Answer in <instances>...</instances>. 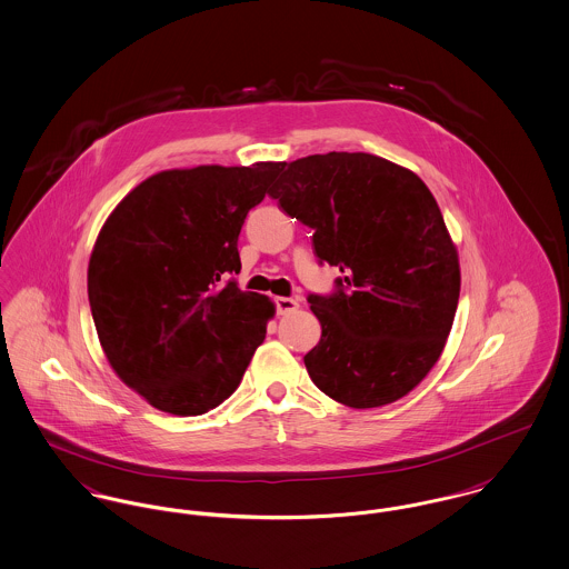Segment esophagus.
<instances>
[{"instance_id":"1","label":"esophagus","mask_w":569,"mask_h":569,"mask_svg":"<svg viewBox=\"0 0 569 569\" xmlns=\"http://www.w3.org/2000/svg\"><path fill=\"white\" fill-rule=\"evenodd\" d=\"M274 307H277V313H279V316H286V313L299 309V301L288 299V297H277V299H274Z\"/></svg>"}]
</instances>
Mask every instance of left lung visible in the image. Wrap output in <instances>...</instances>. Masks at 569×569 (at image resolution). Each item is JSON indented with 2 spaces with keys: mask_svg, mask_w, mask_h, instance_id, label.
Masks as SVG:
<instances>
[{
  "mask_svg": "<svg viewBox=\"0 0 569 569\" xmlns=\"http://www.w3.org/2000/svg\"><path fill=\"white\" fill-rule=\"evenodd\" d=\"M283 167L268 194L313 229L320 263L345 272L333 295L307 297L322 327L307 372L352 409L390 405L438 363L459 303V256L438 201L416 173L370 153Z\"/></svg>",
  "mask_w": 569,
  "mask_h": 569,
  "instance_id": "8db88e82",
  "label": "left lung"
}]
</instances>
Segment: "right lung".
Here are the masks:
<instances>
[{
    "instance_id": "obj_1",
    "label": "right lung",
    "mask_w": 569,
    "mask_h": 569,
    "mask_svg": "<svg viewBox=\"0 0 569 569\" xmlns=\"http://www.w3.org/2000/svg\"><path fill=\"white\" fill-rule=\"evenodd\" d=\"M281 162L162 171L103 222L88 303L112 370L149 405L201 416L236 392L274 316L242 292L238 236Z\"/></svg>"
}]
</instances>
